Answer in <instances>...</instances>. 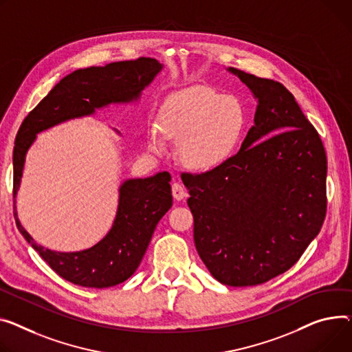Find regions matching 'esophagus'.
Returning a JSON list of instances; mask_svg holds the SVG:
<instances>
[{
    "mask_svg": "<svg viewBox=\"0 0 352 352\" xmlns=\"http://www.w3.org/2000/svg\"><path fill=\"white\" fill-rule=\"evenodd\" d=\"M185 195H186V191H185L184 186L179 182H174L173 184V197H174V199L181 201V199H184Z\"/></svg>",
    "mask_w": 352,
    "mask_h": 352,
    "instance_id": "34e87169",
    "label": "esophagus"
}]
</instances>
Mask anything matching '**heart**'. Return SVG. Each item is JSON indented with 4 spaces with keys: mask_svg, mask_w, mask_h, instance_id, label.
Here are the masks:
<instances>
[{
    "mask_svg": "<svg viewBox=\"0 0 352 352\" xmlns=\"http://www.w3.org/2000/svg\"><path fill=\"white\" fill-rule=\"evenodd\" d=\"M245 123V110L235 98L208 86L185 87L162 103L157 126L148 129V146L158 151L164 138L178 142L184 166L206 173L221 167L236 150Z\"/></svg>",
    "mask_w": 352,
    "mask_h": 352,
    "instance_id": "b5f03b06",
    "label": "heart"
}]
</instances>
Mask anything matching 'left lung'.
<instances>
[{"label": "left lung", "instance_id": "8db88e82", "mask_svg": "<svg viewBox=\"0 0 352 352\" xmlns=\"http://www.w3.org/2000/svg\"><path fill=\"white\" fill-rule=\"evenodd\" d=\"M257 99L236 155L188 190L198 254L218 282L245 287L287 272L318 235L327 210V157L294 96L272 79L229 67Z\"/></svg>", "mask_w": 352, "mask_h": 352}]
</instances>
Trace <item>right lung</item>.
Listing matches in <instances>:
<instances>
[{
  "label": "right lung",
  "mask_w": 352,
  "mask_h": 352,
  "mask_svg": "<svg viewBox=\"0 0 352 352\" xmlns=\"http://www.w3.org/2000/svg\"><path fill=\"white\" fill-rule=\"evenodd\" d=\"M162 65L153 58L114 62L106 66L78 69L65 76L23 119L12 154L14 217L22 236L50 267L67 282L104 289L127 280L142 263L154 229L173 206L171 175L127 179L120 186L119 208L107 235L82 252H55L36 245L16 217L15 195L19 190L25 154L38 133L75 117L89 116L110 103L137 100Z\"/></svg>",
  "instance_id": "obj_1"
}]
</instances>
